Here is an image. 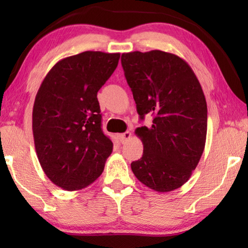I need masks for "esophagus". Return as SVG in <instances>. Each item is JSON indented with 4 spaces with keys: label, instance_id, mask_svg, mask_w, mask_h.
<instances>
[{
    "label": "esophagus",
    "instance_id": "obj_1",
    "mask_svg": "<svg viewBox=\"0 0 248 248\" xmlns=\"http://www.w3.org/2000/svg\"><path fill=\"white\" fill-rule=\"evenodd\" d=\"M130 138H131V132H128V131L124 132V133H122V134H118V139H120L121 143H125V142H127L128 140H130Z\"/></svg>",
    "mask_w": 248,
    "mask_h": 248
}]
</instances>
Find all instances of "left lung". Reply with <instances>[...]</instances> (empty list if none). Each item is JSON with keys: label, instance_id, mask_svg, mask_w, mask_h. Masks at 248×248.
I'll return each mask as SVG.
<instances>
[{"label": "left lung", "instance_id": "left-lung-1", "mask_svg": "<svg viewBox=\"0 0 248 248\" xmlns=\"http://www.w3.org/2000/svg\"><path fill=\"white\" fill-rule=\"evenodd\" d=\"M121 61L140 120L152 116L151 125L135 130L143 155L132 171L154 191H174L188 181L204 150L208 108L201 84L175 54L131 52Z\"/></svg>", "mask_w": 248, "mask_h": 248}]
</instances>
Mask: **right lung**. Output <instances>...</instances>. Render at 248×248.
Returning <instances> with one entry per match:
<instances>
[{
    "mask_svg": "<svg viewBox=\"0 0 248 248\" xmlns=\"http://www.w3.org/2000/svg\"><path fill=\"white\" fill-rule=\"evenodd\" d=\"M120 53L83 52L61 60L40 84L32 133L44 172L66 191L82 189L104 170L113 142L101 130L97 93L117 67Z\"/></svg>",
    "mask_w": 248,
    "mask_h": 248,
    "instance_id": "obj_1",
    "label": "right lung"
}]
</instances>
